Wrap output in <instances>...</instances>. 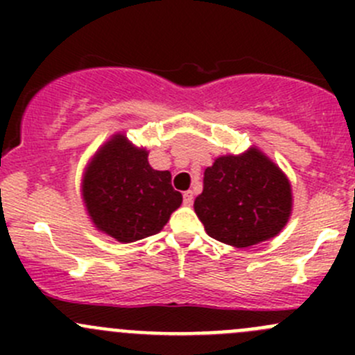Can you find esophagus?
Segmentation results:
<instances>
[{
	"mask_svg": "<svg viewBox=\"0 0 355 355\" xmlns=\"http://www.w3.org/2000/svg\"><path fill=\"white\" fill-rule=\"evenodd\" d=\"M192 202H194V192H192V191L184 192V204H185V206H191Z\"/></svg>",
	"mask_w": 355,
	"mask_h": 355,
	"instance_id": "obj_1",
	"label": "esophagus"
}]
</instances>
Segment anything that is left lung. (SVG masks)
Instances as JSON below:
<instances>
[{
    "label": "left lung",
    "instance_id": "obj_1",
    "mask_svg": "<svg viewBox=\"0 0 355 355\" xmlns=\"http://www.w3.org/2000/svg\"><path fill=\"white\" fill-rule=\"evenodd\" d=\"M292 185L256 146L225 155L204 171L194 211L209 237L237 249L277 237L292 214Z\"/></svg>",
    "mask_w": 355,
    "mask_h": 355
}]
</instances>
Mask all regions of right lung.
<instances>
[{"instance_id":"1","label":"right lung","mask_w":355,"mask_h":355,"mask_svg":"<svg viewBox=\"0 0 355 355\" xmlns=\"http://www.w3.org/2000/svg\"><path fill=\"white\" fill-rule=\"evenodd\" d=\"M149 151L123 132L113 134L84 168L82 202L96 230L121 244L163 230L182 194L171 187V173L149 164Z\"/></svg>"}]
</instances>
